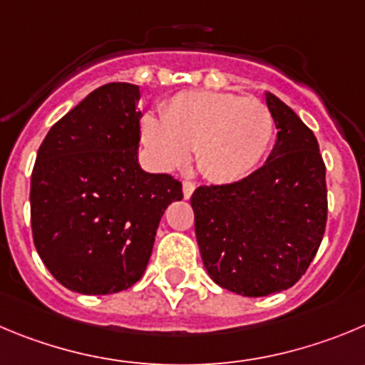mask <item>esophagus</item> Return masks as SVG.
<instances>
[{
	"label": "esophagus",
	"instance_id": "1",
	"mask_svg": "<svg viewBox=\"0 0 365 365\" xmlns=\"http://www.w3.org/2000/svg\"><path fill=\"white\" fill-rule=\"evenodd\" d=\"M194 189H196V185H194L192 182H189V180L183 182V196H185V198H190V196H192Z\"/></svg>",
	"mask_w": 365,
	"mask_h": 365
}]
</instances>
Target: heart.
Returning <instances> with one entry per match:
<instances>
[{
  "mask_svg": "<svg viewBox=\"0 0 365 365\" xmlns=\"http://www.w3.org/2000/svg\"><path fill=\"white\" fill-rule=\"evenodd\" d=\"M274 136L268 106L254 97L221 91H185L162 108V118L142 120V140L165 169L187 163L196 151L200 171L214 182L250 175Z\"/></svg>",
  "mask_w": 365,
  "mask_h": 365,
  "instance_id": "obj_1",
  "label": "heart"
}]
</instances>
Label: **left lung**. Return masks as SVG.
Listing matches in <instances>:
<instances>
[{"label": "left lung", "instance_id": "1", "mask_svg": "<svg viewBox=\"0 0 365 365\" xmlns=\"http://www.w3.org/2000/svg\"><path fill=\"white\" fill-rule=\"evenodd\" d=\"M277 142L267 163L232 183L200 185L190 205L203 264L247 297L292 288L308 270L328 221L326 165L312 129L267 93Z\"/></svg>", "mask_w": 365, "mask_h": 365}]
</instances>
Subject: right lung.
Returning <instances> with one entry per match:
<instances>
[{"instance_id": "right-lung-1", "label": "right lung", "mask_w": 365, "mask_h": 365, "mask_svg": "<svg viewBox=\"0 0 365 365\" xmlns=\"http://www.w3.org/2000/svg\"><path fill=\"white\" fill-rule=\"evenodd\" d=\"M138 86L91 91L50 128L30 180L36 250L68 290L106 295L144 275L160 217L182 182L138 163Z\"/></svg>"}]
</instances>
